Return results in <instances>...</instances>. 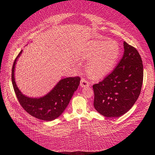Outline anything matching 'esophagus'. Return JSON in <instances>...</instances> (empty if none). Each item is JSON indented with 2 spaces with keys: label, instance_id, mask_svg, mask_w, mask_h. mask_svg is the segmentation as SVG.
<instances>
[{
  "label": "esophagus",
  "instance_id": "1",
  "mask_svg": "<svg viewBox=\"0 0 155 155\" xmlns=\"http://www.w3.org/2000/svg\"><path fill=\"white\" fill-rule=\"evenodd\" d=\"M80 86H81V87L89 86H90V83H88V81L86 79L82 78L81 80V81H80Z\"/></svg>",
  "mask_w": 155,
  "mask_h": 155
}]
</instances>
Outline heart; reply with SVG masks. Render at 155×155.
I'll list each match as a JSON object with an SVG mask.
<instances>
[{"label": "heart", "mask_w": 155, "mask_h": 155, "mask_svg": "<svg viewBox=\"0 0 155 155\" xmlns=\"http://www.w3.org/2000/svg\"><path fill=\"white\" fill-rule=\"evenodd\" d=\"M120 55L118 43L114 40H94L84 46L80 56L87 61V74L94 79H101L109 74L115 68Z\"/></svg>", "instance_id": "1"}]
</instances>
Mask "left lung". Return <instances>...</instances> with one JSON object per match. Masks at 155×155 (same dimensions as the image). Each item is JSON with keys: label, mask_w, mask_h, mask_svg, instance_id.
Returning <instances> with one entry per match:
<instances>
[{"label": "left lung", "mask_w": 155, "mask_h": 155, "mask_svg": "<svg viewBox=\"0 0 155 155\" xmlns=\"http://www.w3.org/2000/svg\"><path fill=\"white\" fill-rule=\"evenodd\" d=\"M124 54L116 68L93 86L94 107L106 117H120L134 105L141 91L143 68L138 51L126 41Z\"/></svg>", "instance_id": "1"}]
</instances>
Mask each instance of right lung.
Listing matches in <instances>:
<instances>
[{
  "instance_id": "right-lung-1",
  "label": "right lung",
  "mask_w": 155,
  "mask_h": 155,
  "mask_svg": "<svg viewBox=\"0 0 155 155\" xmlns=\"http://www.w3.org/2000/svg\"><path fill=\"white\" fill-rule=\"evenodd\" d=\"M22 52L23 50L16 58L12 72V81L17 99L21 107L32 117L43 121L54 120L68 107L80 84V78L75 77L61 79L45 96L38 98L28 97L19 90L15 78V65Z\"/></svg>"
}]
</instances>
